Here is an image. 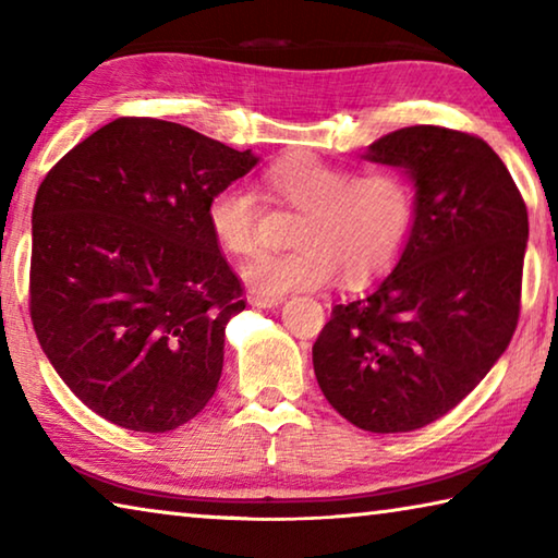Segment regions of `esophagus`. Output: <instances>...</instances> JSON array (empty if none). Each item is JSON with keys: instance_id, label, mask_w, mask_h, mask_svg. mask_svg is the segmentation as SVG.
<instances>
[{"instance_id": "obj_1", "label": "esophagus", "mask_w": 558, "mask_h": 558, "mask_svg": "<svg viewBox=\"0 0 558 558\" xmlns=\"http://www.w3.org/2000/svg\"><path fill=\"white\" fill-rule=\"evenodd\" d=\"M282 300H286V298H268V295H253V298H251V305H256V307H278Z\"/></svg>"}]
</instances>
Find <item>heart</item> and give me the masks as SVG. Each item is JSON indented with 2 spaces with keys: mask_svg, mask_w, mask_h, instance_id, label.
I'll return each mask as SVG.
<instances>
[{
  "mask_svg": "<svg viewBox=\"0 0 558 558\" xmlns=\"http://www.w3.org/2000/svg\"><path fill=\"white\" fill-rule=\"evenodd\" d=\"M266 196L300 211L290 253H258L243 266V280L268 298L325 288L339 270L362 282L389 268L415 223V189L396 167L354 172L313 153L280 157L263 172ZM258 202L241 184L221 186L206 204L214 241L233 256L258 243Z\"/></svg>",
  "mask_w": 558,
  "mask_h": 558,
  "instance_id": "obj_1",
  "label": "heart"
}]
</instances>
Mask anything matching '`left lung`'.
Returning <instances> with one entry per match:
<instances>
[{
    "instance_id": "8db88e82",
    "label": "left lung",
    "mask_w": 558,
    "mask_h": 558,
    "mask_svg": "<svg viewBox=\"0 0 558 558\" xmlns=\"http://www.w3.org/2000/svg\"><path fill=\"white\" fill-rule=\"evenodd\" d=\"M364 159L415 184V223L396 268L332 307L313 347L319 389L356 428L409 433L456 409L512 339L529 219L483 137L438 125L389 132Z\"/></svg>"
}]
</instances>
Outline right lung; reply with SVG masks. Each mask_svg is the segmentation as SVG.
<instances>
[{
  "instance_id": "add662e5",
  "label": "right lung",
  "mask_w": 558,
  "mask_h": 558,
  "mask_svg": "<svg viewBox=\"0 0 558 558\" xmlns=\"http://www.w3.org/2000/svg\"><path fill=\"white\" fill-rule=\"evenodd\" d=\"M256 165L177 122L118 118L44 177L32 323L56 374L106 421L167 433L209 403L245 300L206 204Z\"/></svg>"
}]
</instances>
